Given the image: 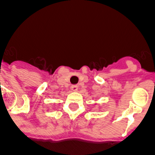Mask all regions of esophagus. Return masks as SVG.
<instances>
[{"label": "esophagus", "instance_id": "obj_1", "mask_svg": "<svg viewBox=\"0 0 155 155\" xmlns=\"http://www.w3.org/2000/svg\"><path fill=\"white\" fill-rule=\"evenodd\" d=\"M71 90L73 91H77L78 90V85L76 84H74V85H71Z\"/></svg>", "mask_w": 155, "mask_h": 155}]
</instances>
